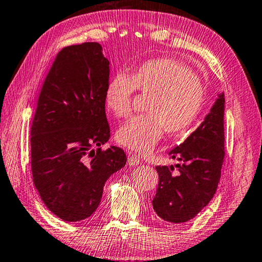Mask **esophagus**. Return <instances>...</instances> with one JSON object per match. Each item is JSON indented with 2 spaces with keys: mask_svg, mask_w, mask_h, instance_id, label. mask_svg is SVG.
Wrapping results in <instances>:
<instances>
[{
  "mask_svg": "<svg viewBox=\"0 0 262 262\" xmlns=\"http://www.w3.org/2000/svg\"><path fill=\"white\" fill-rule=\"evenodd\" d=\"M140 162H141L140 155L134 154L132 152L128 153V164H129V165H137V164H140Z\"/></svg>",
  "mask_w": 262,
  "mask_h": 262,
  "instance_id": "34e87169",
  "label": "esophagus"
}]
</instances>
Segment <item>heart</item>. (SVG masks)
<instances>
[{
	"label": "heart",
	"instance_id": "heart-1",
	"mask_svg": "<svg viewBox=\"0 0 262 262\" xmlns=\"http://www.w3.org/2000/svg\"><path fill=\"white\" fill-rule=\"evenodd\" d=\"M138 90L149 94L145 115L133 117L116 133L120 145L140 153H148L163 135L186 132L202 111L205 86L190 68L168 57L146 60L130 75L111 77L104 93L107 108L115 116H129L133 98Z\"/></svg>",
	"mask_w": 262,
	"mask_h": 262
}]
</instances>
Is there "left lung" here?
I'll list each match as a JSON object with an SVG mask.
<instances>
[{
	"instance_id": "1",
	"label": "left lung",
	"mask_w": 262,
	"mask_h": 262,
	"mask_svg": "<svg viewBox=\"0 0 262 262\" xmlns=\"http://www.w3.org/2000/svg\"><path fill=\"white\" fill-rule=\"evenodd\" d=\"M224 104L222 93L197 129L169 153L179 163L155 166L159 185L152 205L162 220L186 223L214 197L225 157Z\"/></svg>"
}]
</instances>
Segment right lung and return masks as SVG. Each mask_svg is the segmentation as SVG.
I'll use <instances>...</instances> for the list:
<instances>
[{
  "label": "right lung",
  "mask_w": 262,
  "mask_h": 262,
  "mask_svg": "<svg viewBox=\"0 0 262 262\" xmlns=\"http://www.w3.org/2000/svg\"><path fill=\"white\" fill-rule=\"evenodd\" d=\"M108 83L102 47L83 42L57 54L39 94L30 130L32 180L46 207L65 222L90 217L105 181L126 164L124 149L101 148L110 137Z\"/></svg>",
  "instance_id": "obj_1"
}]
</instances>
